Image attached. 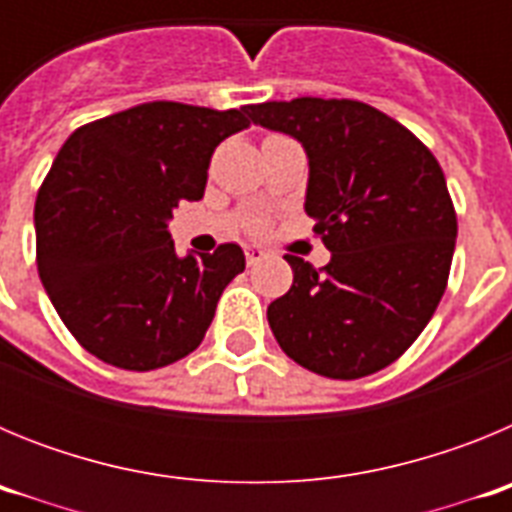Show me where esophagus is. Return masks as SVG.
<instances>
[{
	"instance_id": "obj_1",
	"label": "esophagus",
	"mask_w": 512,
	"mask_h": 512,
	"mask_svg": "<svg viewBox=\"0 0 512 512\" xmlns=\"http://www.w3.org/2000/svg\"><path fill=\"white\" fill-rule=\"evenodd\" d=\"M243 251H246V264L248 266H256L266 256L264 248H259V246H246Z\"/></svg>"
}]
</instances>
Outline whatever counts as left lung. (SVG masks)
<instances>
[{"mask_svg": "<svg viewBox=\"0 0 512 512\" xmlns=\"http://www.w3.org/2000/svg\"><path fill=\"white\" fill-rule=\"evenodd\" d=\"M246 112L305 148V212L330 251L320 271L284 256L295 279L266 310L271 333L320 377H369L408 351L449 282L456 212L441 166L408 128L354 99Z\"/></svg>", "mask_w": 512, "mask_h": 512, "instance_id": "obj_1", "label": "left lung"}]
</instances>
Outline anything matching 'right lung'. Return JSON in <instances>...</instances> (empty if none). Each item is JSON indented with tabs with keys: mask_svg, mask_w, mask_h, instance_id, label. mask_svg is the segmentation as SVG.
I'll return each instance as SVG.
<instances>
[{
	"mask_svg": "<svg viewBox=\"0 0 512 512\" xmlns=\"http://www.w3.org/2000/svg\"><path fill=\"white\" fill-rule=\"evenodd\" d=\"M241 110L148 102L69 135L35 202L38 274L71 336L104 364L151 372L200 346L241 246L179 256L169 220L202 200Z\"/></svg>",
	"mask_w": 512,
	"mask_h": 512,
	"instance_id": "add662e5",
	"label": "right lung"
}]
</instances>
